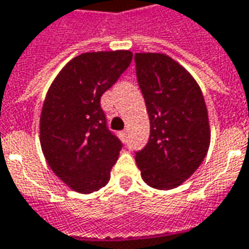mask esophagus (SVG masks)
<instances>
[{
    "label": "esophagus",
    "instance_id": "obj_1",
    "mask_svg": "<svg viewBox=\"0 0 249 249\" xmlns=\"http://www.w3.org/2000/svg\"><path fill=\"white\" fill-rule=\"evenodd\" d=\"M118 135H120L121 140H126V132H125V131H121L120 133H118Z\"/></svg>",
    "mask_w": 249,
    "mask_h": 249
}]
</instances>
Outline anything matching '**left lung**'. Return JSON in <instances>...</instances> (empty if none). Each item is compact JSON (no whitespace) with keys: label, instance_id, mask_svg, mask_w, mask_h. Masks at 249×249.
Segmentation results:
<instances>
[{"label":"left lung","instance_id":"8db88e82","mask_svg":"<svg viewBox=\"0 0 249 249\" xmlns=\"http://www.w3.org/2000/svg\"><path fill=\"white\" fill-rule=\"evenodd\" d=\"M136 77L150 117V138L136 163L153 188L178 187L195 173L210 146L207 107L184 68L160 53H136Z\"/></svg>","mask_w":249,"mask_h":249}]
</instances>
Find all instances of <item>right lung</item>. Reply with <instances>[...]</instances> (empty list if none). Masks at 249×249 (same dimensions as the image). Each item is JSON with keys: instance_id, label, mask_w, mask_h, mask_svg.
Returning <instances> with one entry per match:
<instances>
[{"instance_id": "right-lung-1", "label": "right lung", "mask_w": 249, "mask_h": 249, "mask_svg": "<svg viewBox=\"0 0 249 249\" xmlns=\"http://www.w3.org/2000/svg\"><path fill=\"white\" fill-rule=\"evenodd\" d=\"M132 61L128 50L83 53L62 68L40 114V146L55 176L80 194L105 187L121 140L107 128L101 96Z\"/></svg>"}]
</instances>
